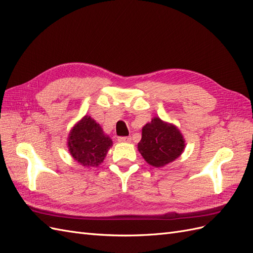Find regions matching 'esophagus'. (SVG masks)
Masks as SVG:
<instances>
[{
	"mask_svg": "<svg viewBox=\"0 0 253 253\" xmlns=\"http://www.w3.org/2000/svg\"><path fill=\"white\" fill-rule=\"evenodd\" d=\"M119 142L121 143H129V142H131V138L130 137H120L118 139Z\"/></svg>",
	"mask_w": 253,
	"mask_h": 253,
	"instance_id": "esophagus-1",
	"label": "esophagus"
}]
</instances>
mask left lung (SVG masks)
Segmentation results:
<instances>
[{
  "instance_id": "8db88e82",
  "label": "left lung",
  "mask_w": 253,
  "mask_h": 253,
  "mask_svg": "<svg viewBox=\"0 0 253 253\" xmlns=\"http://www.w3.org/2000/svg\"><path fill=\"white\" fill-rule=\"evenodd\" d=\"M185 145L183 134L175 125L155 116L142 128L138 151L148 165L163 168L177 159Z\"/></svg>"
}]
</instances>
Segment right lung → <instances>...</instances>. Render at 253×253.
Returning a JSON list of instances; mask_svg holds the SVG:
<instances>
[{"label": "right lung", "mask_w": 253, "mask_h": 253, "mask_svg": "<svg viewBox=\"0 0 253 253\" xmlns=\"http://www.w3.org/2000/svg\"><path fill=\"white\" fill-rule=\"evenodd\" d=\"M113 142L101 126L89 115H84L71 128L67 138L68 151L82 167H98L107 156Z\"/></svg>", "instance_id": "right-lung-1"}]
</instances>
